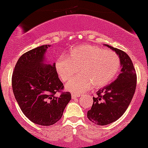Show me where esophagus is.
<instances>
[{
  "instance_id": "obj_1",
  "label": "esophagus",
  "mask_w": 148,
  "mask_h": 148,
  "mask_svg": "<svg viewBox=\"0 0 148 148\" xmlns=\"http://www.w3.org/2000/svg\"><path fill=\"white\" fill-rule=\"evenodd\" d=\"M80 94H75V93H72V94H71V98L73 99H77V98H78V97H80Z\"/></svg>"
}]
</instances>
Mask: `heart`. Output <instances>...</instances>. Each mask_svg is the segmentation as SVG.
Masks as SVG:
<instances>
[{
	"mask_svg": "<svg viewBox=\"0 0 148 148\" xmlns=\"http://www.w3.org/2000/svg\"><path fill=\"white\" fill-rule=\"evenodd\" d=\"M55 68L62 81L66 82L78 72L80 74L66 84V90L84 93L93 86L102 88L116 77L120 68V59L114 51L94 45L75 47L69 55L58 58Z\"/></svg>",
	"mask_w": 148,
	"mask_h": 148,
	"instance_id": "b5f03b06",
	"label": "heart"
}]
</instances>
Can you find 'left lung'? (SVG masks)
Listing matches in <instances>:
<instances>
[{"mask_svg": "<svg viewBox=\"0 0 148 148\" xmlns=\"http://www.w3.org/2000/svg\"><path fill=\"white\" fill-rule=\"evenodd\" d=\"M119 57L121 73L111 84L97 91L93 103L87 112V118L97 125L115 122L124 114L135 92L136 72L130 57L125 52L109 45Z\"/></svg>", "mask_w": 148, "mask_h": 148, "instance_id": "8db88e82", "label": "left lung"}]
</instances>
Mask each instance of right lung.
Masks as SVG:
<instances>
[{"label": "right lung", "instance_id": "1", "mask_svg": "<svg viewBox=\"0 0 148 148\" xmlns=\"http://www.w3.org/2000/svg\"><path fill=\"white\" fill-rule=\"evenodd\" d=\"M51 45H44L27 51L19 58L12 76L16 100L23 114L37 125L55 124L71 99L69 92L56 96L64 86L55 64L46 62L45 54Z\"/></svg>", "mask_w": 148, "mask_h": 148}]
</instances>
